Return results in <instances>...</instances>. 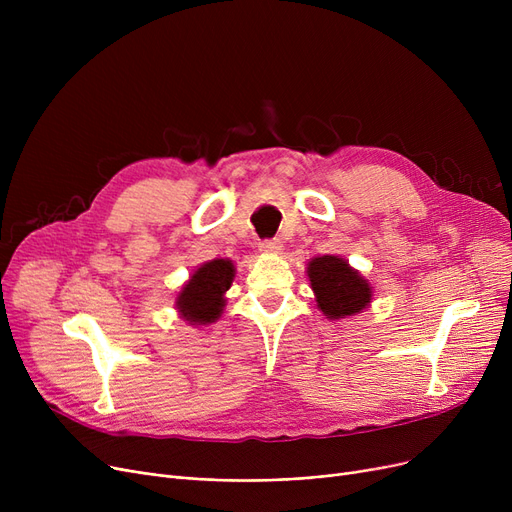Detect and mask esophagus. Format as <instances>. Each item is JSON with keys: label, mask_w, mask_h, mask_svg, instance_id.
<instances>
[{"label": "esophagus", "mask_w": 512, "mask_h": 512, "mask_svg": "<svg viewBox=\"0 0 512 512\" xmlns=\"http://www.w3.org/2000/svg\"><path fill=\"white\" fill-rule=\"evenodd\" d=\"M259 249L263 253H278L282 249V245H280L278 238H265V240L259 242Z\"/></svg>", "instance_id": "34e87169"}]
</instances>
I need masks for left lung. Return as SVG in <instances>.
Returning a JSON list of instances; mask_svg holds the SVG:
<instances>
[{"instance_id": "left-lung-1", "label": "left lung", "mask_w": 512, "mask_h": 512, "mask_svg": "<svg viewBox=\"0 0 512 512\" xmlns=\"http://www.w3.org/2000/svg\"><path fill=\"white\" fill-rule=\"evenodd\" d=\"M307 272L317 307L330 319L355 315L371 303V286L367 280L340 257H315Z\"/></svg>"}]
</instances>
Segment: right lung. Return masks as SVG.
<instances>
[{"mask_svg":"<svg viewBox=\"0 0 512 512\" xmlns=\"http://www.w3.org/2000/svg\"><path fill=\"white\" fill-rule=\"evenodd\" d=\"M234 278V265L228 259H213L191 276L178 294L176 307L188 324H211L220 317L224 292Z\"/></svg>","mask_w":512,"mask_h":512,"instance_id":"obj_1","label":"right lung"}]
</instances>
